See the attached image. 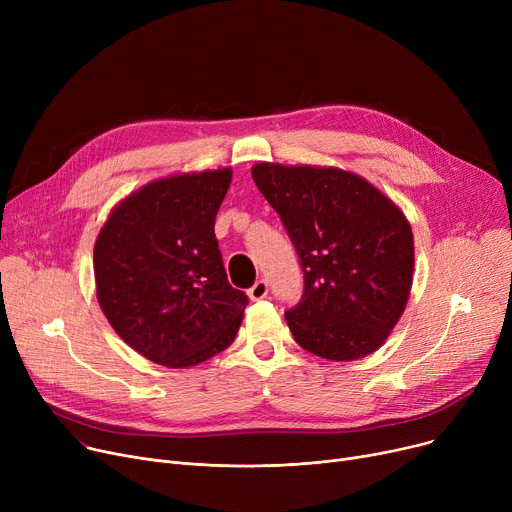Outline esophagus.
<instances>
[{
    "label": "esophagus",
    "mask_w": 512,
    "mask_h": 512,
    "mask_svg": "<svg viewBox=\"0 0 512 512\" xmlns=\"http://www.w3.org/2000/svg\"><path fill=\"white\" fill-rule=\"evenodd\" d=\"M267 292H270V286H267V282H265V280H257V282L249 288V297H251L253 301H261V299L267 297Z\"/></svg>",
    "instance_id": "esophagus-1"
}]
</instances>
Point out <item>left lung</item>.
I'll use <instances>...</instances> for the list:
<instances>
[{"label": "left lung", "mask_w": 512, "mask_h": 512, "mask_svg": "<svg viewBox=\"0 0 512 512\" xmlns=\"http://www.w3.org/2000/svg\"><path fill=\"white\" fill-rule=\"evenodd\" d=\"M297 249L305 288L284 313L305 351L355 361L386 342L407 307L415 247L411 224L365 178L313 166L251 170Z\"/></svg>", "instance_id": "8db88e82"}]
</instances>
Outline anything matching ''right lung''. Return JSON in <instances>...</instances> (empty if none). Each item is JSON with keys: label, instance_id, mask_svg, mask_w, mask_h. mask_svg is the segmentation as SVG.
<instances>
[{"label": "right lung", "instance_id": "obj_1", "mask_svg": "<svg viewBox=\"0 0 512 512\" xmlns=\"http://www.w3.org/2000/svg\"><path fill=\"white\" fill-rule=\"evenodd\" d=\"M232 170L145 184L103 224L93 270L116 334L157 365H199L228 348L249 297L230 286L213 224Z\"/></svg>", "mask_w": 512, "mask_h": 512}]
</instances>
